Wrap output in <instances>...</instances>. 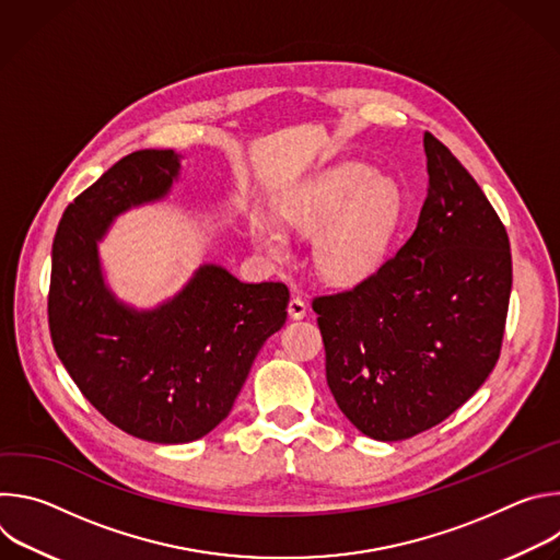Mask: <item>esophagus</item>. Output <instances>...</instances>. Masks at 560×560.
I'll use <instances>...</instances> for the list:
<instances>
[{
	"instance_id": "esophagus-1",
	"label": "esophagus",
	"mask_w": 560,
	"mask_h": 560,
	"mask_svg": "<svg viewBox=\"0 0 560 560\" xmlns=\"http://www.w3.org/2000/svg\"><path fill=\"white\" fill-rule=\"evenodd\" d=\"M288 312L292 318H303L307 314V303L301 296H292L288 303Z\"/></svg>"
}]
</instances>
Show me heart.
Listing matches in <instances>:
<instances>
[{
    "mask_svg": "<svg viewBox=\"0 0 560 560\" xmlns=\"http://www.w3.org/2000/svg\"><path fill=\"white\" fill-rule=\"evenodd\" d=\"M398 192L354 164L337 166L281 206V221L299 234L316 236L314 264L326 279L352 283L368 277L387 248L398 219ZM257 246L272 259L288 257V242L268 221L255 225Z\"/></svg>",
    "mask_w": 560,
    "mask_h": 560,
    "instance_id": "heart-1",
    "label": "heart"
}]
</instances>
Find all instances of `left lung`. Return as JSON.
Segmentation results:
<instances>
[{"instance_id": "8db88e82", "label": "left lung", "mask_w": 560, "mask_h": 560, "mask_svg": "<svg viewBox=\"0 0 560 560\" xmlns=\"http://www.w3.org/2000/svg\"><path fill=\"white\" fill-rule=\"evenodd\" d=\"M428 197L408 242L312 310L341 412L376 441L417 436L494 370L512 292L510 238L481 186L425 132Z\"/></svg>"}]
</instances>
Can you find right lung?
Listing matches in <instances>:
<instances>
[{
    "label": "right lung",
    "instance_id": "add662e5",
    "mask_svg": "<svg viewBox=\"0 0 560 560\" xmlns=\"http://www.w3.org/2000/svg\"><path fill=\"white\" fill-rule=\"evenodd\" d=\"M179 175L173 150H137L66 208L52 242L48 328L93 408L152 443H188L232 410L253 361L288 316L281 281L242 283L201 266L168 303L137 312L104 285L97 242L130 206L162 199Z\"/></svg>",
    "mask_w": 560,
    "mask_h": 560
}]
</instances>
